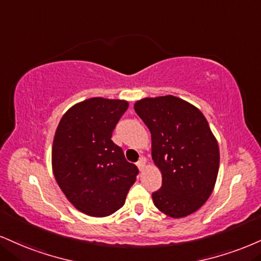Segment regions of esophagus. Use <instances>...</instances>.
I'll return each instance as SVG.
<instances>
[{
	"label": "esophagus",
	"instance_id": "esophagus-1",
	"mask_svg": "<svg viewBox=\"0 0 261 261\" xmlns=\"http://www.w3.org/2000/svg\"><path fill=\"white\" fill-rule=\"evenodd\" d=\"M136 165H137V168H139L140 171H143V169L146 168V158H143V156H142V158H141L140 161L137 162Z\"/></svg>",
	"mask_w": 261,
	"mask_h": 261
}]
</instances>
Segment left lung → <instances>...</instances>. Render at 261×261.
I'll return each instance as SVG.
<instances>
[{"instance_id":"left-lung-1","label":"left lung","mask_w":261,"mask_h":261,"mask_svg":"<svg viewBox=\"0 0 261 261\" xmlns=\"http://www.w3.org/2000/svg\"><path fill=\"white\" fill-rule=\"evenodd\" d=\"M152 137V159L163 185L154 205L174 219L202 208L215 187L220 164L218 140L203 113L187 100L168 95L134 105Z\"/></svg>"}]
</instances>
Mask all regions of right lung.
Wrapping results in <instances>:
<instances>
[{
    "mask_svg": "<svg viewBox=\"0 0 261 261\" xmlns=\"http://www.w3.org/2000/svg\"><path fill=\"white\" fill-rule=\"evenodd\" d=\"M127 107L125 99H85L63 114L56 130L53 175L69 202L89 216L105 218L120 209L139 174L111 140Z\"/></svg>",
    "mask_w": 261,
    "mask_h": 261,
    "instance_id": "add662e5",
    "label": "right lung"
}]
</instances>
